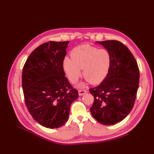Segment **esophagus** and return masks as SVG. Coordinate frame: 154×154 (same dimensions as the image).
I'll list each match as a JSON object with an SVG mask.
<instances>
[{
	"label": "esophagus",
	"instance_id": "1",
	"mask_svg": "<svg viewBox=\"0 0 154 154\" xmlns=\"http://www.w3.org/2000/svg\"><path fill=\"white\" fill-rule=\"evenodd\" d=\"M86 92H87V91H86L85 90H79V91H78L79 96H82V95H83V94H85Z\"/></svg>",
	"mask_w": 154,
	"mask_h": 154
}]
</instances>
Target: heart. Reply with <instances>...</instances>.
I'll use <instances>...</instances> for the list:
<instances>
[{
	"mask_svg": "<svg viewBox=\"0 0 154 154\" xmlns=\"http://www.w3.org/2000/svg\"><path fill=\"white\" fill-rule=\"evenodd\" d=\"M112 56L108 50L88 44L76 46L71 51V57L63 58L62 66L69 81L76 83L82 75L91 84H99L108 75Z\"/></svg>",
	"mask_w": 154,
	"mask_h": 154,
	"instance_id": "b5f03b06",
	"label": "heart"
}]
</instances>
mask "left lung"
Segmentation results:
<instances>
[{
	"instance_id": "left-lung-1",
	"label": "left lung",
	"mask_w": 154,
	"mask_h": 154,
	"mask_svg": "<svg viewBox=\"0 0 154 154\" xmlns=\"http://www.w3.org/2000/svg\"><path fill=\"white\" fill-rule=\"evenodd\" d=\"M97 43L110 53L112 64L105 80L89 89L94 97L90 110L97 122L114 125L127 117L133 108L139 87V69L133 54L122 42L106 40Z\"/></svg>"
}]
</instances>
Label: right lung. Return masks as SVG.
<instances>
[{"mask_svg":"<svg viewBox=\"0 0 154 154\" xmlns=\"http://www.w3.org/2000/svg\"><path fill=\"white\" fill-rule=\"evenodd\" d=\"M69 43L49 41L36 48L22 70L25 103L33 119L43 127H62L69 119L70 107L78 91L65 76L62 66Z\"/></svg>","mask_w":154,"mask_h":154,"instance_id":"right-lung-1","label":"right lung"}]
</instances>
